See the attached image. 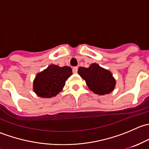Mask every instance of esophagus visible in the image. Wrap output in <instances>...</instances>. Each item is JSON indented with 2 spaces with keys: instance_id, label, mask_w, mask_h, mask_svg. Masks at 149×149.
Wrapping results in <instances>:
<instances>
[{
  "instance_id": "1",
  "label": "esophagus",
  "mask_w": 149,
  "mask_h": 149,
  "mask_svg": "<svg viewBox=\"0 0 149 149\" xmlns=\"http://www.w3.org/2000/svg\"><path fill=\"white\" fill-rule=\"evenodd\" d=\"M73 73H77L78 72V67H74L73 68Z\"/></svg>"
}]
</instances>
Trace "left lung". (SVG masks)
Here are the masks:
<instances>
[{
    "label": "left lung",
    "mask_w": 149,
    "mask_h": 149,
    "mask_svg": "<svg viewBox=\"0 0 149 149\" xmlns=\"http://www.w3.org/2000/svg\"><path fill=\"white\" fill-rule=\"evenodd\" d=\"M78 73L85 81L88 88L96 94H108L115 89L116 80L112 73L97 63L91 64L88 68H79Z\"/></svg>",
    "instance_id": "obj_1"
}]
</instances>
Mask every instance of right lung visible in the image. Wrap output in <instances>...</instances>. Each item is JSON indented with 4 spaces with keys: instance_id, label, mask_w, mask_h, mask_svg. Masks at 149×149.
Returning a JSON list of instances; mask_svg holds the SVG:
<instances>
[{
    "instance_id": "obj_1",
    "label": "right lung",
    "mask_w": 149,
    "mask_h": 149,
    "mask_svg": "<svg viewBox=\"0 0 149 149\" xmlns=\"http://www.w3.org/2000/svg\"><path fill=\"white\" fill-rule=\"evenodd\" d=\"M71 68L60 67L51 64L36 75L33 81V91L42 98H52L59 94L65 81L72 75Z\"/></svg>"
}]
</instances>
